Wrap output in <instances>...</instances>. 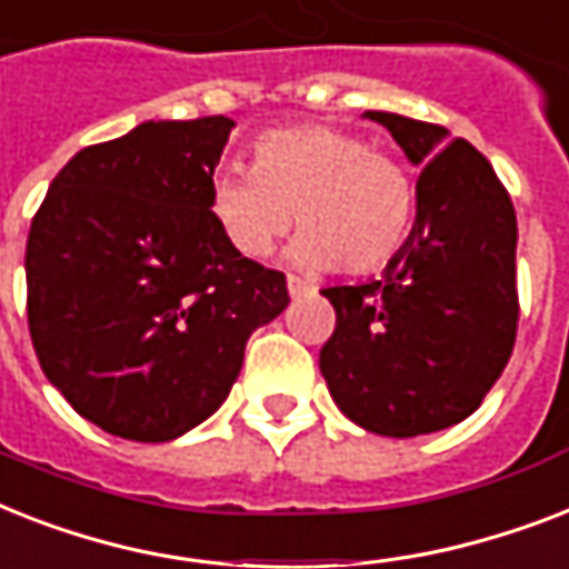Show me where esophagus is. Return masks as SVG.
Wrapping results in <instances>:
<instances>
[{
	"mask_svg": "<svg viewBox=\"0 0 569 569\" xmlns=\"http://www.w3.org/2000/svg\"><path fill=\"white\" fill-rule=\"evenodd\" d=\"M308 290H311V284H308V281L297 279V276H288V293H290V297H293V299L306 297Z\"/></svg>",
	"mask_w": 569,
	"mask_h": 569,
	"instance_id": "esophagus-1",
	"label": "esophagus"
}]
</instances>
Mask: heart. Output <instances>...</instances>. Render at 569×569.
Wrapping results in <instances>:
<instances>
[{"instance_id": "1", "label": "heart", "mask_w": 569, "mask_h": 569, "mask_svg": "<svg viewBox=\"0 0 569 569\" xmlns=\"http://www.w3.org/2000/svg\"><path fill=\"white\" fill-rule=\"evenodd\" d=\"M413 181L406 163L335 126L267 131L252 147V170H217L208 213L238 256H270L293 226L288 247L299 270L349 276L381 270L406 243L413 222Z\"/></svg>"}]
</instances>
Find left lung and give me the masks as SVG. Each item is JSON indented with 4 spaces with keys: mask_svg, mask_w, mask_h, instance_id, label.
Returning <instances> with one entry per match:
<instances>
[{
    "mask_svg": "<svg viewBox=\"0 0 569 569\" xmlns=\"http://www.w3.org/2000/svg\"><path fill=\"white\" fill-rule=\"evenodd\" d=\"M417 179V217L381 279L326 288L320 352L335 406L361 429L417 438L467 420L517 338V217L490 161L431 122L367 111Z\"/></svg>",
    "mask_w": 569,
    "mask_h": 569,
    "instance_id": "left-lung-1",
    "label": "left lung"
}]
</instances>
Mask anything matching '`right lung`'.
Here are the masks:
<instances>
[{
  "mask_svg": "<svg viewBox=\"0 0 569 569\" xmlns=\"http://www.w3.org/2000/svg\"><path fill=\"white\" fill-rule=\"evenodd\" d=\"M234 120H149L67 161L26 247L29 331L58 393L117 438L206 422L249 335L288 308L279 270L238 256L208 213Z\"/></svg>",
  "mask_w": 569,
  "mask_h": 569,
  "instance_id": "obj_1",
  "label": "right lung"
}]
</instances>
